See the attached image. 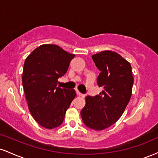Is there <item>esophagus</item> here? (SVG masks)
I'll return each mask as SVG.
<instances>
[{
    "label": "esophagus",
    "mask_w": 158,
    "mask_h": 158,
    "mask_svg": "<svg viewBox=\"0 0 158 158\" xmlns=\"http://www.w3.org/2000/svg\"><path fill=\"white\" fill-rule=\"evenodd\" d=\"M77 94L78 95V96H81V97H85V94H81V93L79 92V91L78 90H77Z\"/></svg>",
    "instance_id": "1"
}]
</instances>
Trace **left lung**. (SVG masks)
Listing matches in <instances>:
<instances>
[{
	"label": "left lung",
	"mask_w": 158,
	"mask_h": 158,
	"mask_svg": "<svg viewBox=\"0 0 158 158\" xmlns=\"http://www.w3.org/2000/svg\"><path fill=\"white\" fill-rule=\"evenodd\" d=\"M92 59L101 71L97 84L103 90L85 98L81 116L87 127L103 130L122 115L132 96L134 79L130 63L117 53L104 51L93 55Z\"/></svg>",
	"instance_id": "1"
}]
</instances>
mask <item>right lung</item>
I'll return each instance as SVG.
<instances>
[{"label":"right lung","instance_id":"1","mask_svg":"<svg viewBox=\"0 0 158 158\" xmlns=\"http://www.w3.org/2000/svg\"><path fill=\"white\" fill-rule=\"evenodd\" d=\"M75 55L56 45H42L26 59L23 87L28 109L35 120L45 128H56L63 122L66 110L77 94L57 86Z\"/></svg>","mask_w":158,"mask_h":158}]
</instances>
